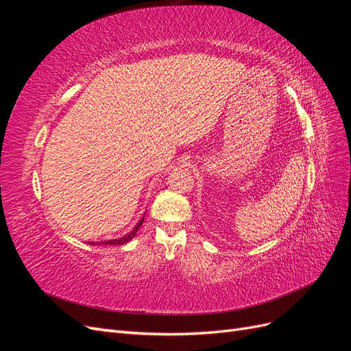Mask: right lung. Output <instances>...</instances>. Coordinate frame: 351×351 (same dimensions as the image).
<instances>
[{"instance_id":"1","label":"right lung","mask_w":351,"mask_h":351,"mask_svg":"<svg viewBox=\"0 0 351 351\" xmlns=\"http://www.w3.org/2000/svg\"><path fill=\"white\" fill-rule=\"evenodd\" d=\"M145 218V217H143ZM143 218L137 222V226L129 232V234H125L124 237H120V239H115V240H107V241H101V244H115V246H119V244H125L127 241H130L134 236H136V232H137V230L141 228V226H142V222H143ZM90 244H97V243H90Z\"/></svg>"}]
</instances>
